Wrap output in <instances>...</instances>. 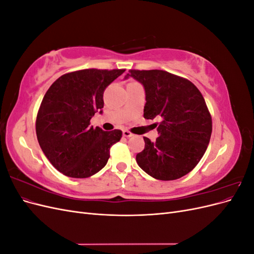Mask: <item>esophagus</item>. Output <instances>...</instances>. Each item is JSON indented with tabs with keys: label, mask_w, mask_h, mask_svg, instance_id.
Returning a JSON list of instances; mask_svg holds the SVG:
<instances>
[{
	"label": "esophagus",
	"mask_w": 254,
	"mask_h": 254,
	"mask_svg": "<svg viewBox=\"0 0 254 254\" xmlns=\"http://www.w3.org/2000/svg\"><path fill=\"white\" fill-rule=\"evenodd\" d=\"M123 135H124L125 137H130V136H132L133 134L129 131V130H127V129H125V130H123Z\"/></svg>",
	"instance_id": "obj_1"
}]
</instances>
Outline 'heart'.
<instances>
[{
	"label": "heart",
	"mask_w": 254,
	"mask_h": 254,
	"mask_svg": "<svg viewBox=\"0 0 254 254\" xmlns=\"http://www.w3.org/2000/svg\"><path fill=\"white\" fill-rule=\"evenodd\" d=\"M130 83H131V82H130Z\"/></svg>",
	"instance_id": "1"
}]
</instances>
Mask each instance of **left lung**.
<instances>
[{
    "label": "left lung",
    "instance_id": "1",
    "mask_svg": "<svg viewBox=\"0 0 254 254\" xmlns=\"http://www.w3.org/2000/svg\"><path fill=\"white\" fill-rule=\"evenodd\" d=\"M145 89L144 118L155 123L159 136H144L136 163L155 179H179L203 157L212 133V118L200 91L189 79L162 70H129Z\"/></svg>",
    "mask_w": 254,
    "mask_h": 254
}]
</instances>
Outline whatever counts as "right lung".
Listing matches in <instances>:
<instances>
[{"label":"right lung","instance_id":"right-lung-1","mask_svg":"<svg viewBox=\"0 0 254 254\" xmlns=\"http://www.w3.org/2000/svg\"><path fill=\"white\" fill-rule=\"evenodd\" d=\"M125 68H86L64 74L45 93L36 119V133L52 165L71 178H88L108 162L122 130L90 126L102 113L104 91Z\"/></svg>","mask_w":254,"mask_h":254}]
</instances>
